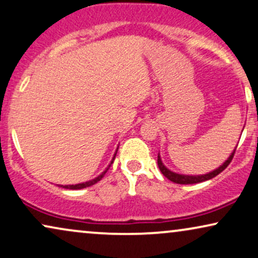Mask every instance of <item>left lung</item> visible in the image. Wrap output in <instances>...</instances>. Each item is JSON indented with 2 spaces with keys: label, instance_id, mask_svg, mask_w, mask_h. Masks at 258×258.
Returning <instances> with one entry per match:
<instances>
[{
  "label": "left lung",
  "instance_id": "1",
  "mask_svg": "<svg viewBox=\"0 0 258 258\" xmlns=\"http://www.w3.org/2000/svg\"><path fill=\"white\" fill-rule=\"evenodd\" d=\"M242 132H243V130H242ZM236 148H237V147H235V149H233L232 153L230 154L229 158L225 160V162H223L222 165L218 167V168L213 169L212 172H209L206 174H198V175H193V174H181V173L173 172V170L167 168V167L163 165L161 156H160V153L158 155V166H159V168H160V170H161V173L163 174V175H165L168 180H170V181H173L175 183H180V185H188V183L203 182V181H206V180L215 178L216 175H218L220 172H223V170L225 169L227 166H229V163L231 162V160L233 158V154H235V152H236Z\"/></svg>",
  "mask_w": 258,
  "mask_h": 258
}]
</instances>
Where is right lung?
<instances>
[{
  "mask_svg": "<svg viewBox=\"0 0 258 258\" xmlns=\"http://www.w3.org/2000/svg\"><path fill=\"white\" fill-rule=\"evenodd\" d=\"M118 149V148H117ZM117 149H116V152H115V154H113V156H112V159H111V162L109 163V166L106 167V168L103 170L102 173L99 174L98 176H96L95 179H92V180H89V181H85V182H80V183H76V185H60V187H62V188H68V189H82V188H85V187H90V186H92V185H95L96 182H98L100 179L103 178V176H104V174L108 172V169L110 168V166H111V163L113 162V160H115V156H116V153H117Z\"/></svg>",
  "mask_w": 258,
  "mask_h": 258,
  "instance_id": "1",
  "label": "right lung"
}]
</instances>
